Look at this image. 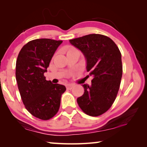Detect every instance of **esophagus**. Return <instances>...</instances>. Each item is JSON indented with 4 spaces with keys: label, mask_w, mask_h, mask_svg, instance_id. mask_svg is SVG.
Instances as JSON below:
<instances>
[{
    "label": "esophagus",
    "mask_w": 147,
    "mask_h": 147,
    "mask_svg": "<svg viewBox=\"0 0 147 147\" xmlns=\"http://www.w3.org/2000/svg\"><path fill=\"white\" fill-rule=\"evenodd\" d=\"M74 87V84H67L66 85V88L67 89H72Z\"/></svg>",
    "instance_id": "obj_1"
}]
</instances>
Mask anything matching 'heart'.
Listing matches in <instances>:
<instances>
[{
    "mask_svg": "<svg viewBox=\"0 0 147 147\" xmlns=\"http://www.w3.org/2000/svg\"><path fill=\"white\" fill-rule=\"evenodd\" d=\"M69 50H73V49H69Z\"/></svg>",
    "mask_w": 147,
    "mask_h": 147,
    "instance_id": "b5f03b06",
    "label": "heart"
}]
</instances>
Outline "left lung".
<instances>
[{"label": "left lung", "mask_w": 147, "mask_h": 147, "mask_svg": "<svg viewBox=\"0 0 147 147\" xmlns=\"http://www.w3.org/2000/svg\"><path fill=\"white\" fill-rule=\"evenodd\" d=\"M83 54L86 70L93 76L91 84H84V93L77 98L87 115H100L112 105L123 74L121 54L112 39L101 34H89L69 40Z\"/></svg>", "instance_id": "obj_1"}]
</instances>
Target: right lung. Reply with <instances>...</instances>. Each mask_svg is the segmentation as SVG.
Wrapping results in <instances>:
<instances>
[{"label": "right lung", "mask_w": 147, "mask_h": 147, "mask_svg": "<svg viewBox=\"0 0 147 147\" xmlns=\"http://www.w3.org/2000/svg\"><path fill=\"white\" fill-rule=\"evenodd\" d=\"M62 41L37 39L29 41L19 52L16 76L22 100L32 115L48 120L56 115L65 86L46 80L52 58Z\"/></svg>", "instance_id": "add662e5"}]
</instances>
